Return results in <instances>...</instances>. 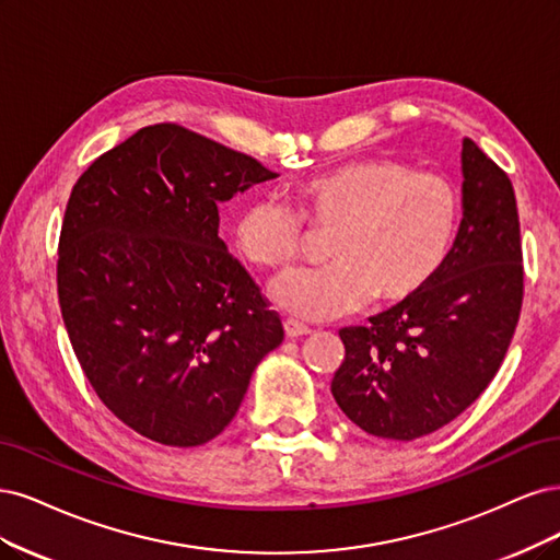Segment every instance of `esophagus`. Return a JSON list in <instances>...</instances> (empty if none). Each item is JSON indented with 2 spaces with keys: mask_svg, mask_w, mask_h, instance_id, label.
Here are the masks:
<instances>
[{
  "mask_svg": "<svg viewBox=\"0 0 560 560\" xmlns=\"http://www.w3.org/2000/svg\"><path fill=\"white\" fill-rule=\"evenodd\" d=\"M283 330H285V337H302V335H310L312 330L302 326V323L293 320V318H285L283 320Z\"/></svg>",
  "mask_w": 560,
  "mask_h": 560,
  "instance_id": "obj_1",
  "label": "esophagus"
}]
</instances>
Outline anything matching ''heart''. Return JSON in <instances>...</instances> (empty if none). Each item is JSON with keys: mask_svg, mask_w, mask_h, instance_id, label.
I'll use <instances>...</instances> for the list:
<instances>
[{"mask_svg": "<svg viewBox=\"0 0 560 560\" xmlns=\"http://www.w3.org/2000/svg\"><path fill=\"white\" fill-rule=\"evenodd\" d=\"M295 205L262 197L237 213L232 232L256 269L283 272L302 256L304 223L332 230L330 265L275 283L277 302L302 318H332L370 298L395 304L417 295L446 260L460 213L446 176L395 158L355 160L304 178Z\"/></svg>", "mask_w": 560, "mask_h": 560, "instance_id": "obj_1", "label": "heart"}]
</instances>
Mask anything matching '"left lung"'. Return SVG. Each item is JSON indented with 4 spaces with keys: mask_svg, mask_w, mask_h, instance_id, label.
<instances>
[{
    "mask_svg": "<svg viewBox=\"0 0 560 560\" xmlns=\"http://www.w3.org/2000/svg\"><path fill=\"white\" fill-rule=\"evenodd\" d=\"M463 221L454 248L417 295L341 328L345 360L330 390L382 440L430 435L498 374L523 302V254L510 176L463 139Z\"/></svg>",
    "mask_w": 560,
    "mask_h": 560,
    "instance_id": "obj_1",
    "label": "left lung"
}]
</instances>
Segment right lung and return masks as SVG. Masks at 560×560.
Returning a JSON list of instances; mask_svg holds the SVG:
<instances>
[{
  "mask_svg": "<svg viewBox=\"0 0 560 560\" xmlns=\"http://www.w3.org/2000/svg\"><path fill=\"white\" fill-rule=\"evenodd\" d=\"M277 174L176 122L141 128L71 188L58 300L90 386L165 446H200L237 413L281 318L219 237V202Z\"/></svg>",
  "mask_w": 560,
  "mask_h": 560,
  "instance_id": "1",
  "label": "right lung"
}]
</instances>
